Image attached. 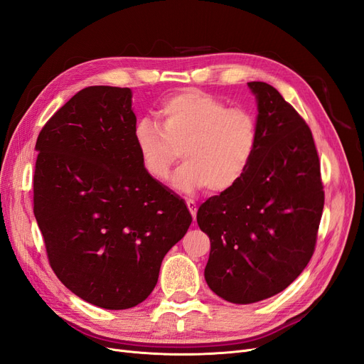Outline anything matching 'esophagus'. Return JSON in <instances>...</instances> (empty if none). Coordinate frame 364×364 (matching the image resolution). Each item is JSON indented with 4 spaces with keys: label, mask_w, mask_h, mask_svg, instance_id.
<instances>
[{
    "label": "esophagus",
    "mask_w": 364,
    "mask_h": 364,
    "mask_svg": "<svg viewBox=\"0 0 364 364\" xmlns=\"http://www.w3.org/2000/svg\"><path fill=\"white\" fill-rule=\"evenodd\" d=\"M186 206H188L193 218L196 220V215H197V205H196V202L194 200H186Z\"/></svg>",
    "instance_id": "34e87169"
}]
</instances>
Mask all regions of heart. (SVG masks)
<instances>
[{"label": "heart", "mask_w": 364, "mask_h": 364, "mask_svg": "<svg viewBox=\"0 0 364 364\" xmlns=\"http://www.w3.org/2000/svg\"><path fill=\"white\" fill-rule=\"evenodd\" d=\"M161 127L150 119L135 126L134 139L146 173L165 181L181 158L185 164L174 173L176 191L193 194L208 186L226 193L245 178L258 149L257 118L249 111L228 107L199 90L171 95L159 109Z\"/></svg>", "instance_id": "heart-1"}]
</instances>
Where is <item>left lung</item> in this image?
Here are the masks:
<instances>
[{"label": "left lung", "instance_id": "8db88e82", "mask_svg": "<svg viewBox=\"0 0 364 364\" xmlns=\"http://www.w3.org/2000/svg\"><path fill=\"white\" fill-rule=\"evenodd\" d=\"M247 86L258 109L255 159L232 190L197 211L211 241L208 287L241 305L278 294L299 277L313 257L325 200L310 127L269 83Z\"/></svg>", "mask_w": 364, "mask_h": 364}]
</instances>
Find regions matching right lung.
I'll use <instances>...</instances> for the list:
<instances>
[{"label":"right lung","instance_id":"1","mask_svg":"<svg viewBox=\"0 0 364 364\" xmlns=\"http://www.w3.org/2000/svg\"><path fill=\"white\" fill-rule=\"evenodd\" d=\"M129 87L87 86L42 127L33 203L51 269L83 301L126 310L186 234L185 202L142 167Z\"/></svg>","mask_w":364,"mask_h":364}]
</instances>
